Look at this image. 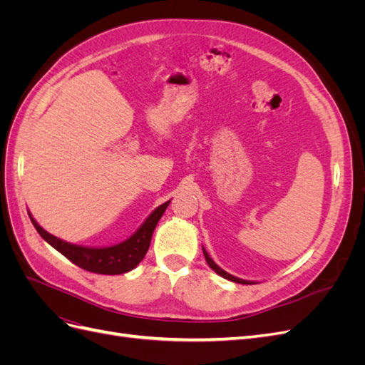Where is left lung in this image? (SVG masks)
<instances>
[{"mask_svg": "<svg viewBox=\"0 0 365 365\" xmlns=\"http://www.w3.org/2000/svg\"><path fill=\"white\" fill-rule=\"evenodd\" d=\"M202 251H204V257H205V260H207V263H208V267L212 268L216 274H219L220 277H224V279H227V280H231V282H235V283H240V284H254V282H248V280H242V279H237V277H235V275H231V274H228L227 271H224V269H220L217 264L212 260V257L208 256V252L204 250V247H202Z\"/></svg>", "mask_w": 365, "mask_h": 365, "instance_id": "1", "label": "left lung"}]
</instances>
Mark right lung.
I'll use <instances>...</instances> for the list:
<instances>
[{"label":"right lung","instance_id":"add662e5","mask_svg":"<svg viewBox=\"0 0 365 365\" xmlns=\"http://www.w3.org/2000/svg\"><path fill=\"white\" fill-rule=\"evenodd\" d=\"M169 204L170 201L164 202L153 210L149 217L143 222V225L129 239L121 242V244L106 248H88L68 244V242L47 233V231L31 217V215L29 216L41 237L48 242L54 250H58L61 254H63L70 262L77 264V267L96 274L117 275L132 271L143 260V257L146 256L153 230H155L158 220L161 219Z\"/></svg>","mask_w":365,"mask_h":365}]
</instances>
